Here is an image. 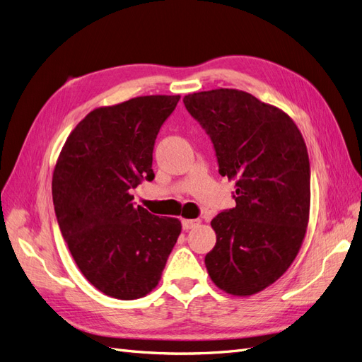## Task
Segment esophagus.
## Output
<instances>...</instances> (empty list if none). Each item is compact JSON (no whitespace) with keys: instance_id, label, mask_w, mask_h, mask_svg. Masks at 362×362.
<instances>
[{"instance_id":"obj_1","label":"esophagus","mask_w":362,"mask_h":362,"mask_svg":"<svg viewBox=\"0 0 362 362\" xmlns=\"http://www.w3.org/2000/svg\"><path fill=\"white\" fill-rule=\"evenodd\" d=\"M199 225H201V218H182V228L185 231H189V229H193Z\"/></svg>"}]
</instances>
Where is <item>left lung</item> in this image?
I'll use <instances>...</instances> for the list:
<instances>
[{
  "label": "left lung",
  "mask_w": 362,
  "mask_h": 362,
  "mask_svg": "<svg viewBox=\"0 0 362 362\" xmlns=\"http://www.w3.org/2000/svg\"><path fill=\"white\" fill-rule=\"evenodd\" d=\"M182 101L210 134L218 173L235 181L237 205L211 221L208 275L228 294H257L288 270L303 243L311 204L305 140L286 112L243 90L221 87Z\"/></svg>",
  "instance_id": "obj_1"
}]
</instances>
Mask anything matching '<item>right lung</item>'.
I'll list each match as a JSON object with an SVG mask.
<instances>
[{
  "label": "right lung",
  "instance_id": "add662e5",
  "mask_svg": "<svg viewBox=\"0 0 362 362\" xmlns=\"http://www.w3.org/2000/svg\"><path fill=\"white\" fill-rule=\"evenodd\" d=\"M180 98L137 96L95 108L72 129L54 168L62 235L84 278L110 298L133 300L154 290L181 234L178 218L151 214L131 194L154 180L156 139Z\"/></svg>",
  "mask_w": 362,
  "mask_h": 362
}]
</instances>
